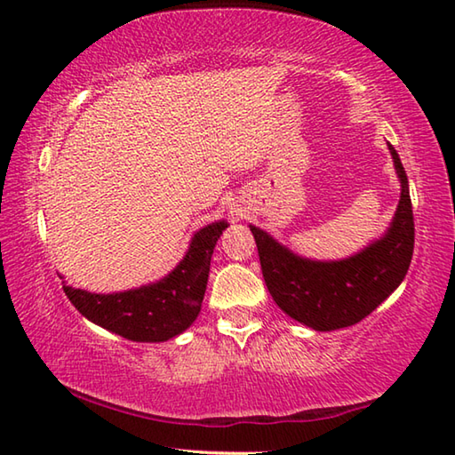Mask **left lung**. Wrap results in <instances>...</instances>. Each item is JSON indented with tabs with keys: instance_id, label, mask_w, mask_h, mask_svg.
I'll return each instance as SVG.
<instances>
[{
	"instance_id": "obj_1",
	"label": "left lung",
	"mask_w": 455,
	"mask_h": 455,
	"mask_svg": "<svg viewBox=\"0 0 455 455\" xmlns=\"http://www.w3.org/2000/svg\"><path fill=\"white\" fill-rule=\"evenodd\" d=\"M389 152L402 198L387 233L357 255L329 263L303 259L251 225L268 292L289 317L307 327L335 331L355 325L405 279L413 255V211L402 160L391 144Z\"/></svg>"
}]
</instances>
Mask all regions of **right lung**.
Listing matches in <instances>:
<instances>
[{
	"label": "right lung",
	"mask_w": 455,
	"mask_h": 455,
	"mask_svg": "<svg viewBox=\"0 0 455 455\" xmlns=\"http://www.w3.org/2000/svg\"><path fill=\"white\" fill-rule=\"evenodd\" d=\"M227 227L220 220L200 228L192 236L184 259L158 283L110 295L64 284V292L84 317L112 333L130 341H168L187 331L198 317L214 244Z\"/></svg>",
	"instance_id": "add662e5"
}]
</instances>
